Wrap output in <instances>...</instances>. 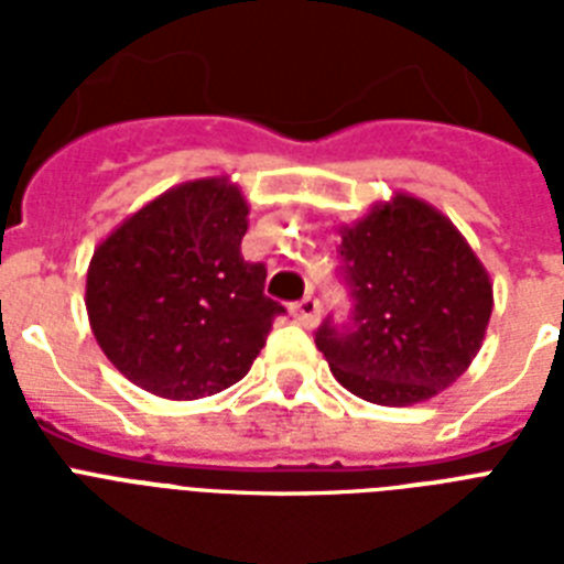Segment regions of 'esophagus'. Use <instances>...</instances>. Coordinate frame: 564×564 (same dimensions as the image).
I'll list each match as a JSON object with an SVG mask.
<instances>
[{"label": "esophagus", "mask_w": 564, "mask_h": 564, "mask_svg": "<svg viewBox=\"0 0 564 564\" xmlns=\"http://www.w3.org/2000/svg\"><path fill=\"white\" fill-rule=\"evenodd\" d=\"M290 313L301 327H316L318 325V301L313 299V295L301 299L299 304H292Z\"/></svg>", "instance_id": "1"}]
</instances>
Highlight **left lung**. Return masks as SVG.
Masks as SVG:
<instances>
[{
  "mask_svg": "<svg viewBox=\"0 0 564 564\" xmlns=\"http://www.w3.org/2000/svg\"><path fill=\"white\" fill-rule=\"evenodd\" d=\"M354 316L316 330L334 377L380 406H412L463 377L486 339L491 281L456 225L410 193L339 228Z\"/></svg>",
  "mask_w": 564,
  "mask_h": 564,
  "instance_id": "obj_1",
  "label": "left lung"
}]
</instances>
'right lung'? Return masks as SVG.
Here are the masks:
<instances>
[{"label":"right lung","instance_id":"right-lung-1","mask_svg":"<svg viewBox=\"0 0 564 564\" xmlns=\"http://www.w3.org/2000/svg\"><path fill=\"white\" fill-rule=\"evenodd\" d=\"M248 202L230 178L178 184L93 251L87 316L113 366L145 392L195 401L248 375L283 307L242 260Z\"/></svg>","mask_w":564,"mask_h":564}]
</instances>
